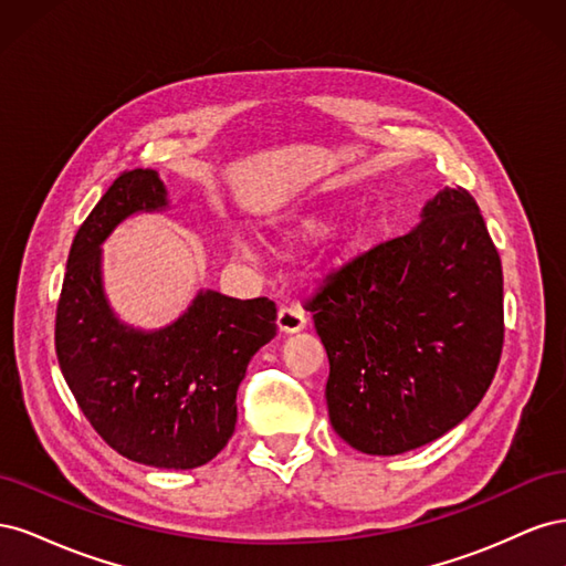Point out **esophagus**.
<instances>
[{"mask_svg":"<svg viewBox=\"0 0 566 566\" xmlns=\"http://www.w3.org/2000/svg\"><path fill=\"white\" fill-rule=\"evenodd\" d=\"M306 325V314L300 304H290V306H281L279 312V328L283 333H297Z\"/></svg>","mask_w":566,"mask_h":566,"instance_id":"esophagus-1","label":"esophagus"}]
</instances>
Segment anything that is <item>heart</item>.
<instances>
[{
	"instance_id": "heart-1",
	"label": "heart",
	"mask_w": 566,
	"mask_h": 566,
	"mask_svg": "<svg viewBox=\"0 0 566 566\" xmlns=\"http://www.w3.org/2000/svg\"><path fill=\"white\" fill-rule=\"evenodd\" d=\"M323 231V221L321 219H304L297 224L295 233L302 235V238H310V235H316ZM241 250H248V245H241Z\"/></svg>"
}]
</instances>
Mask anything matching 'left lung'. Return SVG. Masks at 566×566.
<instances>
[{"label": "left lung", "instance_id": "8db88e82", "mask_svg": "<svg viewBox=\"0 0 566 566\" xmlns=\"http://www.w3.org/2000/svg\"><path fill=\"white\" fill-rule=\"evenodd\" d=\"M306 310L349 447L399 455L447 434L484 399L503 352V266L479 205L443 188L416 229L331 271Z\"/></svg>", "mask_w": 566, "mask_h": 566}]
</instances>
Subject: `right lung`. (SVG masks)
Segmentation results:
<instances>
[{
  "instance_id": "obj_1",
  "label": "right lung",
  "mask_w": 566,
  "mask_h": 566,
  "mask_svg": "<svg viewBox=\"0 0 566 566\" xmlns=\"http://www.w3.org/2000/svg\"><path fill=\"white\" fill-rule=\"evenodd\" d=\"M153 169H127L75 235L56 306V356L84 418L111 449L153 468L210 462L235 430L250 358L276 335V302L200 293L167 328L119 323L101 287V250L134 212L163 210Z\"/></svg>"
}]
</instances>
